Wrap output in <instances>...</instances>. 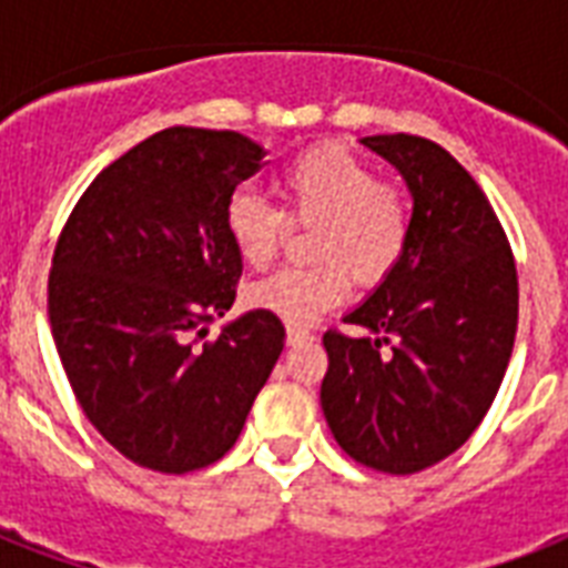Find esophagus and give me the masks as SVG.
Listing matches in <instances>:
<instances>
[{"mask_svg":"<svg viewBox=\"0 0 568 568\" xmlns=\"http://www.w3.org/2000/svg\"><path fill=\"white\" fill-rule=\"evenodd\" d=\"M312 329H306V327H297V324H288V342H292V345H303V342H312Z\"/></svg>","mask_w":568,"mask_h":568,"instance_id":"esophagus-1","label":"esophagus"}]
</instances>
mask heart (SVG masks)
<instances>
[{
	"label": "heart",
	"instance_id": "obj_1",
	"mask_svg": "<svg viewBox=\"0 0 568 568\" xmlns=\"http://www.w3.org/2000/svg\"><path fill=\"white\" fill-rule=\"evenodd\" d=\"M280 209L250 191L223 203V230L250 267H267L285 223L312 226L315 265L283 267L247 292V303L288 324H310L345 301L351 276L374 288L404 262L415 230L409 191L377 176L372 164L338 144H315L276 173Z\"/></svg>",
	"mask_w": 568,
	"mask_h": 568
}]
</instances>
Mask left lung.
I'll use <instances>...</instances> for the list:
<instances>
[{
  "mask_svg": "<svg viewBox=\"0 0 568 568\" xmlns=\"http://www.w3.org/2000/svg\"><path fill=\"white\" fill-rule=\"evenodd\" d=\"M413 191L404 262L324 333L321 406L342 448L386 475L450 457L489 413L519 324L516 258L493 203L463 164L422 135H372Z\"/></svg>",
  "mask_w": 568,
  "mask_h": 568,
  "instance_id": "obj_1",
  "label": "left lung"
}]
</instances>
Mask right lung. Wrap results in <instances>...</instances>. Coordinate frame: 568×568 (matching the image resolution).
<instances>
[{
	"label": "right lung",
	"mask_w": 568,
	"mask_h": 568,
	"mask_svg": "<svg viewBox=\"0 0 568 568\" xmlns=\"http://www.w3.org/2000/svg\"><path fill=\"white\" fill-rule=\"evenodd\" d=\"M262 159L232 129H162L84 189L58 235V356L84 415L135 466L217 463L283 354V321L265 310L205 338L241 280L223 203Z\"/></svg>",
	"instance_id": "right-lung-1"
}]
</instances>
